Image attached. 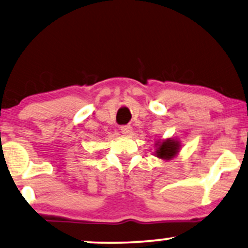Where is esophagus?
Wrapping results in <instances>:
<instances>
[{"label": "esophagus", "instance_id": "esophagus-1", "mask_svg": "<svg viewBox=\"0 0 248 248\" xmlns=\"http://www.w3.org/2000/svg\"><path fill=\"white\" fill-rule=\"evenodd\" d=\"M121 133L124 135V136H128V135L131 134V127L130 126H122L121 127Z\"/></svg>", "mask_w": 248, "mask_h": 248}]
</instances>
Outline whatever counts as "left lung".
I'll use <instances>...</instances> for the list:
<instances>
[{
  "label": "left lung",
  "instance_id": "1",
  "mask_svg": "<svg viewBox=\"0 0 248 248\" xmlns=\"http://www.w3.org/2000/svg\"><path fill=\"white\" fill-rule=\"evenodd\" d=\"M181 147L180 141L174 138L158 140L155 141L154 155L163 161H170L179 153Z\"/></svg>",
  "mask_w": 248,
  "mask_h": 248
}]
</instances>
